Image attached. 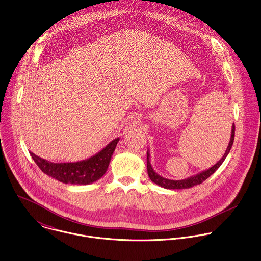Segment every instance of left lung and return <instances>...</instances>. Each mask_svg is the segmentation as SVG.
<instances>
[{"label":"left lung","instance_id":"left-lung-1","mask_svg":"<svg viewBox=\"0 0 261 261\" xmlns=\"http://www.w3.org/2000/svg\"><path fill=\"white\" fill-rule=\"evenodd\" d=\"M234 137H235V125L233 123L232 125V131H231V138H230V142H229V145L223 155V158L216 164L214 165L213 167H211L210 169L207 170H204L194 176H190L188 177L187 179H183V180H171V179H167V178H164L162 176H160L152 168L151 164H150V152H149V149L147 150V173H148V176H149V179L155 183L156 185L163 187V188H166V189H171V190H175V189H187V188H191L195 185H198V184H201L203 181H205L208 177H211L221 166L222 164L224 163V161L226 160V158L228 156L231 148H232V145L234 143Z\"/></svg>","mask_w":261,"mask_h":261}]
</instances>
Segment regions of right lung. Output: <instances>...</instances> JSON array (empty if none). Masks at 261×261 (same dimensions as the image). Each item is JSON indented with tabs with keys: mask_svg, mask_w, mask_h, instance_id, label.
<instances>
[{
	"mask_svg": "<svg viewBox=\"0 0 261 261\" xmlns=\"http://www.w3.org/2000/svg\"><path fill=\"white\" fill-rule=\"evenodd\" d=\"M120 138H115L89 159L76 163H51L30 152L38 168L49 177L72 185H88L99 180L107 172Z\"/></svg>",
	"mask_w": 261,
	"mask_h": 261,
	"instance_id": "add662e5",
	"label": "right lung"
}]
</instances>
